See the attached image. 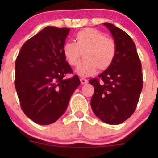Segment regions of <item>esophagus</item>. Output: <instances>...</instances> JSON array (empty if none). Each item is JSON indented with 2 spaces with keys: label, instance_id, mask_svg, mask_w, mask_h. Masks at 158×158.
Returning a JSON list of instances; mask_svg holds the SVG:
<instances>
[{
  "label": "esophagus",
  "instance_id": "obj_1",
  "mask_svg": "<svg viewBox=\"0 0 158 158\" xmlns=\"http://www.w3.org/2000/svg\"><path fill=\"white\" fill-rule=\"evenodd\" d=\"M80 81H81V84H82V85L88 84V79H84V78H81V79H80Z\"/></svg>",
  "mask_w": 158,
  "mask_h": 158
}]
</instances>
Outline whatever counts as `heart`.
Returning <instances> with one entry per match:
<instances>
[{"label": "heart", "instance_id": "1", "mask_svg": "<svg viewBox=\"0 0 158 158\" xmlns=\"http://www.w3.org/2000/svg\"><path fill=\"white\" fill-rule=\"evenodd\" d=\"M75 42H67L63 47V53L68 64L76 67L85 52V61L77 68L78 75L89 77L98 68L106 70L113 63L117 53L115 41L105 37L102 32L94 28L83 29L76 34Z\"/></svg>", "mask_w": 158, "mask_h": 158}]
</instances>
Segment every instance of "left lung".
<instances>
[{
  "label": "left lung",
  "mask_w": 158,
  "mask_h": 158,
  "mask_svg": "<svg viewBox=\"0 0 158 158\" xmlns=\"http://www.w3.org/2000/svg\"><path fill=\"white\" fill-rule=\"evenodd\" d=\"M109 30L117 46L113 63L89 81L94 88L90 106L94 114L104 123L117 125L133 114L143 88L141 62L135 42L126 32L110 23Z\"/></svg>",
  "instance_id": "obj_1"
}]
</instances>
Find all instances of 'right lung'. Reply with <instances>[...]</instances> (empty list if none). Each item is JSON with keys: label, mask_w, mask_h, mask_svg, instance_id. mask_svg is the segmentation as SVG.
I'll return each instance as SVG.
<instances>
[{"label": "right lung", "mask_w": 158, "mask_h": 158, "mask_svg": "<svg viewBox=\"0 0 158 158\" xmlns=\"http://www.w3.org/2000/svg\"><path fill=\"white\" fill-rule=\"evenodd\" d=\"M70 29L47 27L27 40L15 61V86L21 109L39 125L58 120L80 85L77 75L64 79L73 70L64 53Z\"/></svg>", "instance_id": "add662e5"}]
</instances>
